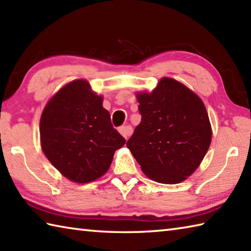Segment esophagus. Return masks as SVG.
<instances>
[{"label": "esophagus", "instance_id": "34e87169", "mask_svg": "<svg viewBox=\"0 0 251 251\" xmlns=\"http://www.w3.org/2000/svg\"><path fill=\"white\" fill-rule=\"evenodd\" d=\"M119 131L121 132V135L124 137L125 139L128 138V137L131 135L132 132V127L130 125H125V126H121L119 128Z\"/></svg>", "mask_w": 251, "mask_h": 251}]
</instances>
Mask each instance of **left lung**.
Here are the masks:
<instances>
[{
    "label": "left lung",
    "mask_w": 251,
    "mask_h": 251,
    "mask_svg": "<svg viewBox=\"0 0 251 251\" xmlns=\"http://www.w3.org/2000/svg\"><path fill=\"white\" fill-rule=\"evenodd\" d=\"M142 116L127 148L147 177L178 184L198 169L212 139L204 103L184 83L162 77L151 92H136Z\"/></svg>",
    "instance_id": "left-lung-1"
}]
</instances>
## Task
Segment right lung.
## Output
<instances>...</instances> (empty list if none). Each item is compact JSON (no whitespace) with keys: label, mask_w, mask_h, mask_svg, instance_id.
Returning a JSON list of instances; mask_svg holds the SVG:
<instances>
[{"label":"right lung","mask_w":251,"mask_h":251,"mask_svg":"<svg viewBox=\"0 0 251 251\" xmlns=\"http://www.w3.org/2000/svg\"><path fill=\"white\" fill-rule=\"evenodd\" d=\"M103 97L86 79L66 83L53 95L40 117V144L47 159L74 183L100 178L125 138L113 128Z\"/></svg>","instance_id":"add662e5"}]
</instances>
